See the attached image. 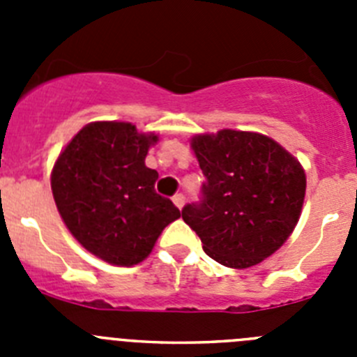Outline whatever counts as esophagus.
Returning <instances> with one entry per match:
<instances>
[{
    "mask_svg": "<svg viewBox=\"0 0 357 357\" xmlns=\"http://www.w3.org/2000/svg\"><path fill=\"white\" fill-rule=\"evenodd\" d=\"M173 204H175L176 207H178V209H182V207H184V204H185V197L184 195H175V197H173Z\"/></svg>",
    "mask_w": 357,
    "mask_h": 357,
    "instance_id": "obj_1",
    "label": "esophagus"
}]
</instances>
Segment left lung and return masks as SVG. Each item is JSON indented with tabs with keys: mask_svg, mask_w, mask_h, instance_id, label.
<instances>
[{
	"mask_svg": "<svg viewBox=\"0 0 357 357\" xmlns=\"http://www.w3.org/2000/svg\"><path fill=\"white\" fill-rule=\"evenodd\" d=\"M191 148L206 175L202 202L182 220L209 257L250 268L279 250L298 223L305 197L302 164L268 135L223 128L198 134Z\"/></svg>",
	"mask_w": 357,
	"mask_h": 357,
	"instance_id": "obj_1",
	"label": "left lung"
}]
</instances>
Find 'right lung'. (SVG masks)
Masks as SVG:
<instances>
[{
    "label": "right lung",
    "instance_id": "1",
    "mask_svg": "<svg viewBox=\"0 0 357 357\" xmlns=\"http://www.w3.org/2000/svg\"><path fill=\"white\" fill-rule=\"evenodd\" d=\"M159 141L127 121L85 125L56 157L52 191L73 238L98 259L134 266L150 255L164 227L181 218L155 193L159 173L144 159Z\"/></svg>",
    "mask_w": 357,
    "mask_h": 357
}]
</instances>
